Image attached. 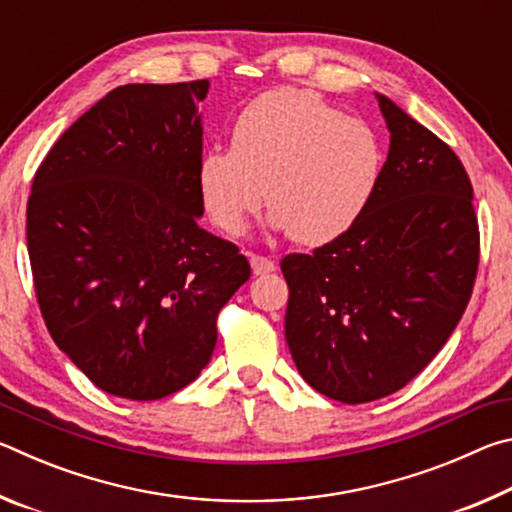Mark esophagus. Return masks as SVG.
Listing matches in <instances>:
<instances>
[{
  "mask_svg": "<svg viewBox=\"0 0 512 512\" xmlns=\"http://www.w3.org/2000/svg\"><path fill=\"white\" fill-rule=\"evenodd\" d=\"M248 259H250V266H253V273L255 275H266V273H273L275 271L273 259L262 257V255H255V253H250Z\"/></svg>",
  "mask_w": 512,
  "mask_h": 512,
  "instance_id": "34e87169",
  "label": "esophagus"
}]
</instances>
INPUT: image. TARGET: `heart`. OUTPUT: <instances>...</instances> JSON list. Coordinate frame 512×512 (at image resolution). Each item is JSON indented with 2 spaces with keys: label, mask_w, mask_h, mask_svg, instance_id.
Segmentation results:
<instances>
[{
  "label": "heart",
  "mask_w": 512,
  "mask_h": 512,
  "mask_svg": "<svg viewBox=\"0 0 512 512\" xmlns=\"http://www.w3.org/2000/svg\"><path fill=\"white\" fill-rule=\"evenodd\" d=\"M381 135L305 90H271L232 126V146L198 162V187L212 221L241 235L264 201L271 225L302 246L345 235L366 212L384 173Z\"/></svg>",
  "instance_id": "heart-1"
}]
</instances>
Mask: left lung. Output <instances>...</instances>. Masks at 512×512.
<instances>
[{"mask_svg":"<svg viewBox=\"0 0 512 512\" xmlns=\"http://www.w3.org/2000/svg\"><path fill=\"white\" fill-rule=\"evenodd\" d=\"M377 101L391 146L366 212L339 239L280 264L291 357L311 388L343 404L409 384L452 336L479 268L458 155L384 94Z\"/></svg>","mask_w":512,"mask_h":512,"instance_id":"left-lung-1","label":"left lung"}]
</instances>
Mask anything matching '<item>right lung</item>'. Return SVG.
<instances>
[{"instance_id":"right-lung-1","label":"right lung","mask_w":512,"mask_h":512,"mask_svg":"<svg viewBox=\"0 0 512 512\" xmlns=\"http://www.w3.org/2000/svg\"><path fill=\"white\" fill-rule=\"evenodd\" d=\"M207 90L115 88L58 137L31 185L27 246L51 339L126 400L192 384L216 316L250 277L239 248L198 225Z\"/></svg>"}]
</instances>
